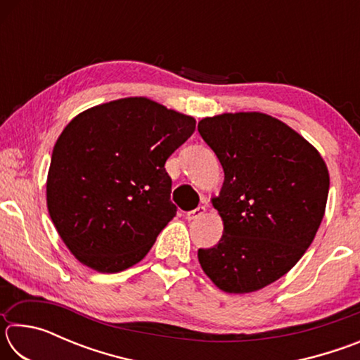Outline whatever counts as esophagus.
Wrapping results in <instances>:
<instances>
[{
	"instance_id": "esophagus-1",
	"label": "esophagus",
	"mask_w": 360,
	"mask_h": 360,
	"mask_svg": "<svg viewBox=\"0 0 360 360\" xmlns=\"http://www.w3.org/2000/svg\"><path fill=\"white\" fill-rule=\"evenodd\" d=\"M205 212H206L205 206H198V208L188 211L187 214H186V219H187V221H197V219L205 216Z\"/></svg>"
}]
</instances>
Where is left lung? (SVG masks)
Masks as SVG:
<instances>
[{
    "instance_id": "left-lung-1",
    "label": "left lung",
    "mask_w": 360,
    "mask_h": 360,
    "mask_svg": "<svg viewBox=\"0 0 360 360\" xmlns=\"http://www.w3.org/2000/svg\"><path fill=\"white\" fill-rule=\"evenodd\" d=\"M224 169L211 203L222 238L198 249L216 288L249 294L284 276L311 245L326 214L330 176L319 150L271 115L224 112L198 122Z\"/></svg>"
}]
</instances>
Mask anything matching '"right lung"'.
<instances>
[{
	"label": "right lung",
	"mask_w": 360,
	"mask_h": 360,
	"mask_svg": "<svg viewBox=\"0 0 360 360\" xmlns=\"http://www.w3.org/2000/svg\"><path fill=\"white\" fill-rule=\"evenodd\" d=\"M193 130L192 115L146 96L89 108L65 127L52 150L46 202L82 265L119 273L146 257L176 216L165 162Z\"/></svg>",
	"instance_id": "1"
}]
</instances>
